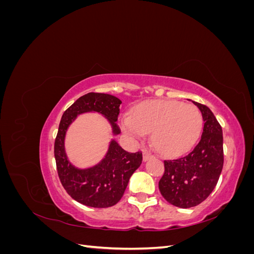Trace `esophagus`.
I'll return each mask as SVG.
<instances>
[{
    "label": "esophagus",
    "mask_w": 254,
    "mask_h": 254,
    "mask_svg": "<svg viewBox=\"0 0 254 254\" xmlns=\"http://www.w3.org/2000/svg\"><path fill=\"white\" fill-rule=\"evenodd\" d=\"M153 156L151 155L150 152H148L147 150H144L143 151V160L144 161H147V160H149V159H151Z\"/></svg>",
    "instance_id": "obj_1"
}]
</instances>
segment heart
Masks as SVG:
<instances>
[{"label":"heart","instance_id":"1","mask_svg":"<svg viewBox=\"0 0 254 254\" xmlns=\"http://www.w3.org/2000/svg\"><path fill=\"white\" fill-rule=\"evenodd\" d=\"M120 126L132 140H142L152 131V143L161 152L179 156L198 140L202 115L195 105L162 99L142 103L132 114L124 113Z\"/></svg>","mask_w":254,"mask_h":254}]
</instances>
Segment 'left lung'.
Here are the masks:
<instances>
[{
  "mask_svg": "<svg viewBox=\"0 0 254 254\" xmlns=\"http://www.w3.org/2000/svg\"><path fill=\"white\" fill-rule=\"evenodd\" d=\"M204 122L201 139L187 156L164 161L159 190L167 202L188 209L201 203L216 187L224 166L222 129L205 105L193 102Z\"/></svg>",
  "mask_w": 254,
  "mask_h": 254,
  "instance_id": "left-lung-1",
  "label": "left lung"
}]
</instances>
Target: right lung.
<instances>
[{"instance_id":"right-lung-1","label":"right lung","mask_w":254,"mask_h":254,"mask_svg":"<svg viewBox=\"0 0 254 254\" xmlns=\"http://www.w3.org/2000/svg\"><path fill=\"white\" fill-rule=\"evenodd\" d=\"M121 99L110 94L91 92L79 97L64 111L54 145L57 172L61 184L74 200L92 207H109L124 195L131 175L142 163V152H128L115 140H111L105 158L89 168H78L67 159L64 148L66 130L72 122L84 112H97L105 117L118 135L117 125Z\"/></svg>"}]
</instances>
